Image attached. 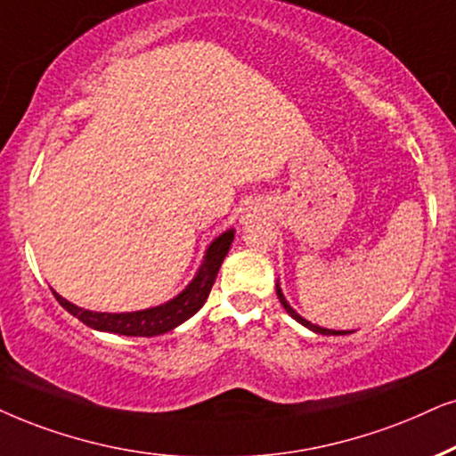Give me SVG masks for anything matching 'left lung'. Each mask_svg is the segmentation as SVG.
Returning a JSON list of instances; mask_svg holds the SVG:
<instances>
[{"label": "left lung", "mask_w": 456, "mask_h": 456, "mask_svg": "<svg viewBox=\"0 0 456 456\" xmlns=\"http://www.w3.org/2000/svg\"><path fill=\"white\" fill-rule=\"evenodd\" d=\"M275 290H278V298H280V303L284 305V309L288 311V314L292 315V318H295L298 324H303V326H307L309 330H314V332H318V334H347V332H343V330H328V328H322V326H315V324H311V322H307L305 318H301V315L297 314L295 309L290 307V305H288V301H286V297L281 295V290H280V286H275Z\"/></svg>", "instance_id": "1"}]
</instances>
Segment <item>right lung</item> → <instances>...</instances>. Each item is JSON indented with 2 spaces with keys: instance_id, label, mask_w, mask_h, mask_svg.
Returning a JSON list of instances; mask_svg holds the SVG:
<instances>
[{
  "instance_id": "1",
  "label": "right lung",
  "mask_w": 456,
  "mask_h": 456,
  "mask_svg": "<svg viewBox=\"0 0 456 456\" xmlns=\"http://www.w3.org/2000/svg\"><path fill=\"white\" fill-rule=\"evenodd\" d=\"M232 241L233 229L218 235L210 244L208 252H206L204 263H201L198 275H195L191 284L176 298L159 305V307L132 311V314H99V311L77 307V305L69 303L67 298L56 295V292L54 297L69 314L75 315L79 322H84L86 326L94 328V330L126 334V337H158V334L170 332L172 328L183 324V322L189 320L201 309V305L206 303V298L210 295L212 286H215L216 273L221 269L224 256H227Z\"/></svg>"
}]
</instances>
